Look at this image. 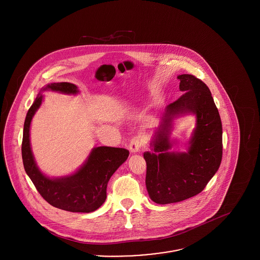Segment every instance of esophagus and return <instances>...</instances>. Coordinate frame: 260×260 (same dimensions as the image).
<instances>
[{
  "label": "esophagus",
  "instance_id": "34e87169",
  "mask_svg": "<svg viewBox=\"0 0 260 260\" xmlns=\"http://www.w3.org/2000/svg\"><path fill=\"white\" fill-rule=\"evenodd\" d=\"M142 140L139 137H134L131 139L130 143H129V150L132 153H137L140 151V149L142 147Z\"/></svg>",
  "mask_w": 260,
  "mask_h": 260
}]
</instances>
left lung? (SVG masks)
I'll list each match as a JSON object with an SVG mask.
<instances>
[{
    "mask_svg": "<svg viewBox=\"0 0 260 260\" xmlns=\"http://www.w3.org/2000/svg\"><path fill=\"white\" fill-rule=\"evenodd\" d=\"M179 89L184 92L169 104L145 152L146 187L150 198L158 204L183 201L199 194L218 170L222 159V124L218 109L204 82L193 75H179ZM194 112L197 128L188 151L168 152L169 128L179 113Z\"/></svg>",
    "mask_w": 260,
    "mask_h": 260,
    "instance_id": "left-lung-1",
    "label": "left lung"
}]
</instances>
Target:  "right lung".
Returning <instances> with one entry per match:
<instances>
[{
    "label": "right lung",
    "instance_id": "obj_1",
    "mask_svg": "<svg viewBox=\"0 0 260 260\" xmlns=\"http://www.w3.org/2000/svg\"><path fill=\"white\" fill-rule=\"evenodd\" d=\"M59 91L67 94L78 92L74 84L52 83L44 90ZM38 96L27 113L24 123L22 158L26 173L34 183L41 196L52 206L70 211L89 213L98 209L106 200L107 185L114 172L129 156L124 148L101 146L93 149L87 162L71 176L50 179L38 169L30 147V124L42 103Z\"/></svg>",
    "mask_w": 260,
    "mask_h": 260
}]
</instances>
